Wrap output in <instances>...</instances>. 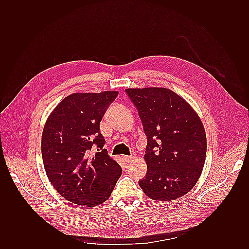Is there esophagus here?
Segmentation results:
<instances>
[{
	"instance_id": "esophagus-1",
	"label": "esophagus",
	"mask_w": 249,
	"mask_h": 249,
	"mask_svg": "<svg viewBox=\"0 0 249 249\" xmlns=\"http://www.w3.org/2000/svg\"><path fill=\"white\" fill-rule=\"evenodd\" d=\"M134 160V156H124V160H125V162H130L131 160Z\"/></svg>"
}]
</instances>
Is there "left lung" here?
I'll use <instances>...</instances> for the list:
<instances>
[{"mask_svg": "<svg viewBox=\"0 0 249 249\" xmlns=\"http://www.w3.org/2000/svg\"><path fill=\"white\" fill-rule=\"evenodd\" d=\"M147 137L146 176L139 181L147 197L172 201L198 182L206 155L204 126L186 100L166 88L126 89Z\"/></svg>", "mask_w": 249, "mask_h": 249, "instance_id": "left-lung-1", "label": "left lung"}]
</instances>
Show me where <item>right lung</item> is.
I'll return each mask as SVG.
<instances>
[{
    "label": "right lung",
    "instance_id": "right-lung-1",
    "mask_svg": "<svg viewBox=\"0 0 249 249\" xmlns=\"http://www.w3.org/2000/svg\"><path fill=\"white\" fill-rule=\"evenodd\" d=\"M119 92L73 93L47 119L41 156L52 186L71 202L95 206L108 200L122 168L104 149L99 123Z\"/></svg>",
    "mask_w": 249,
    "mask_h": 249
}]
</instances>
